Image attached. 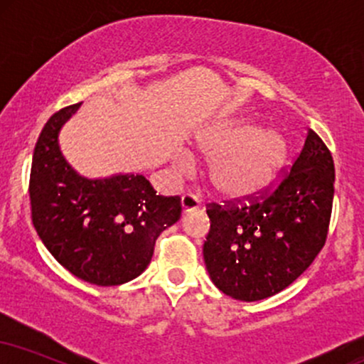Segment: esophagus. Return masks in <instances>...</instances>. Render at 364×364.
I'll return each mask as SVG.
<instances>
[{"label": "esophagus", "mask_w": 364, "mask_h": 364, "mask_svg": "<svg viewBox=\"0 0 364 364\" xmlns=\"http://www.w3.org/2000/svg\"><path fill=\"white\" fill-rule=\"evenodd\" d=\"M198 207H200V200L196 198L195 195L186 193V195L181 196V210H183V214H188V212H193Z\"/></svg>", "instance_id": "34e87169"}]
</instances>
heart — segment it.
I'll list each match as a JSON object with an SVG mask.
<instances>
[{
  "mask_svg": "<svg viewBox=\"0 0 364 364\" xmlns=\"http://www.w3.org/2000/svg\"><path fill=\"white\" fill-rule=\"evenodd\" d=\"M196 152L208 161V185L228 200H248L265 190L279 176L289 144L281 129L253 121H224L200 129L193 139ZM183 168L190 166L185 154Z\"/></svg>",
  "mask_w": 364,
  "mask_h": 364,
  "instance_id": "b5f03b06",
  "label": "heart"
}]
</instances>
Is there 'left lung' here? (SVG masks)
Masks as SVG:
<instances>
[{
    "mask_svg": "<svg viewBox=\"0 0 364 364\" xmlns=\"http://www.w3.org/2000/svg\"><path fill=\"white\" fill-rule=\"evenodd\" d=\"M333 181L327 145L308 129L279 188L248 205L208 208L203 260L217 289L240 301H260L294 282L327 240Z\"/></svg>",
    "mask_w": 364,
    "mask_h": 364,
    "instance_id": "left-lung-1",
    "label": "left lung"
}]
</instances>
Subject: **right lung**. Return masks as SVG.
<instances>
[{"label": "right lung", "mask_w": 364, "mask_h": 364, "mask_svg": "<svg viewBox=\"0 0 364 364\" xmlns=\"http://www.w3.org/2000/svg\"><path fill=\"white\" fill-rule=\"evenodd\" d=\"M80 104L54 112L34 149L32 223L68 272L95 286H121L149 267L156 240L181 217L179 196H161L145 176L87 178L60 147V132Z\"/></svg>", "instance_id": "right-lung-1"}]
</instances>
